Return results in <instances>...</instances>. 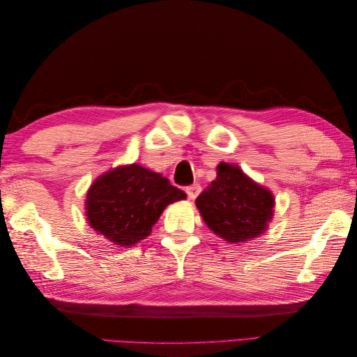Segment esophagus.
<instances>
[{
	"label": "esophagus",
	"mask_w": 357,
	"mask_h": 357,
	"mask_svg": "<svg viewBox=\"0 0 357 357\" xmlns=\"http://www.w3.org/2000/svg\"><path fill=\"white\" fill-rule=\"evenodd\" d=\"M186 193L189 199H195L199 193H201V186L199 185H192V186H188L186 188Z\"/></svg>",
	"instance_id": "1"
}]
</instances>
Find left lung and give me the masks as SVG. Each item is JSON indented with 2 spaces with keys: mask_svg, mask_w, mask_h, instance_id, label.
<instances>
[{
  "mask_svg": "<svg viewBox=\"0 0 357 357\" xmlns=\"http://www.w3.org/2000/svg\"><path fill=\"white\" fill-rule=\"evenodd\" d=\"M205 225L228 243H244L261 235L274 214V197L236 167L222 164L218 177L197 198Z\"/></svg>",
  "mask_w": 357,
  "mask_h": 357,
  "instance_id": "1",
  "label": "left lung"
}]
</instances>
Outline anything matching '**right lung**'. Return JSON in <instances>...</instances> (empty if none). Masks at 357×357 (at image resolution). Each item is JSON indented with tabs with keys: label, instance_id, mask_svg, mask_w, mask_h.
I'll use <instances>...</instances> for the list:
<instances>
[{
	"label": "right lung",
	"instance_id": "1",
	"mask_svg": "<svg viewBox=\"0 0 357 357\" xmlns=\"http://www.w3.org/2000/svg\"><path fill=\"white\" fill-rule=\"evenodd\" d=\"M186 193L142 165L119 167L93 181L86 197L91 228L116 245L144 240L171 202Z\"/></svg>",
	"mask_w": 357,
	"mask_h": 357
}]
</instances>
